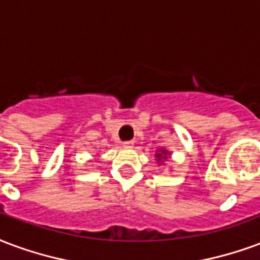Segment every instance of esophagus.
Returning <instances> with one entry per match:
<instances>
[{
  "label": "esophagus",
  "mask_w": 260,
  "mask_h": 260,
  "mask_svg": "<svg viewBox=\"0 0 260 260\" xmlns=\"http://www.w3.org/2000/svg\"><path fill=\"white\" fill-rule=\"evenodd\" d=\"M122 147H125V149L134 147V140H126V142H124V143H122Z\"/></svg>",
  "instance_id": "esophagus-1"
}]
</instances>
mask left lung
I'll return each instance as SVG.
<instances>
[{
    "label": "left lung",
    "instance_id": "8db88e82",
    "mask_svg": "<svg viewBox=\"0 0 260 260\" xmlns=\"http://www.w3.org/2000/svg\"><path fill=\"white\" fill-rule=\"evenodd\" d=\"M167 155H168V151L162 149V150H159L158 153L155 154V158H157V161H161V159L167 158Z\"/></svg>",
    "mask_w": 260,
    "mask_h": 260
}]
</instances>
